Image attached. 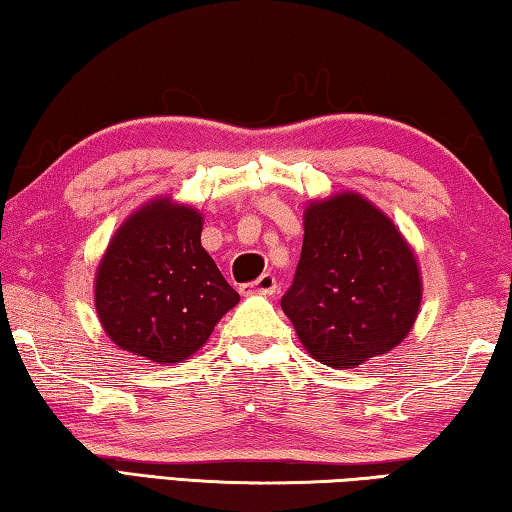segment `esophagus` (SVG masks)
Instances as JSON below:
<instances>
[{
  "mask_svg": "<svg viewBox=\"0 0 512 512\" xmlns=\"http://www.w3.org/2000/svg\"><path fill=\"white\" fill-rule=\"evenodd\" d=\"M277 289V282L271 273H264L259 280H255L253 284L244 287V293H259V296H273Z\"/></svg>",
  "mask_w": 512,
  "mask_h": 512,
  "instance_id": "34e87169",
  "label": "esophagus"
}]
</instances>
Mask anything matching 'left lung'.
<instances>
[{
	"label": "left lung",
	"instance_id": "8db88e82",
	"mask_svg": "<svg viewBox=\"0 0 512 512\" xmlns=\"http://www.w3.org/2000/svg\"><path fill=\"white\" fill-rule=\"evenodd\" d=\"M282 311L302 348L329 368H357L397 348L415 325L422 273L395 221L359 192L314 198Z\"/></svg>",
	"mask_w": 512,
	"mask_h": 512
}]
</instances>
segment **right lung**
I'll return each instance as SVG.
<instances>
[{
  "mask_svg": "<svg viewBox=\"0 0 512 512\" xmlns=\"http://www.w3.org/2000/svg\"><path fill=\"white\" fill-rule=\"evenodd\" d=\"M203 214L155 196L126 216L94 275V307L119 350L183 363L239 302L201 246Z\"/></svg>",
  "mask_w": 512,
  "mask_h": 512,
  "instance_id": "obj_1",
  "label": "right lung"
}]
</instances>
